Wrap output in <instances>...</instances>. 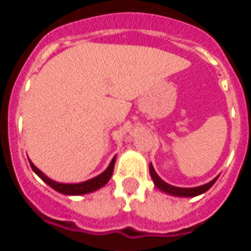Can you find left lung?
<instances>
[{
    "mask_svg": "<svg viewBox=\"0 0 251 251\" xmlns=\"http://www.w3.org/2000/svg\"><path fill=\"white\" fill-rule=\"evenodd\" d=\"M150 174L151 177L153 179V183L156 186L158 190H161L162 192H165V194L171 195V196H177V197H195L199 196V195L203 194L208 190V188L211 187L215 182H216L217 177H215L212 181L210 182L205 183V185L197 186V187H191V188H186V187H176V186H172L170 183L165 182L161 177L157 175V172L153 168L152 163H150Z\"/></svg>",
    "mask_w": 251,
    "mask_h": 251,
    "instance_id": "left-lung-1",
    "label": "left lung"
}]
</instances>
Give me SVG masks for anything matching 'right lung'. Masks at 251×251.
I'll return each instance as SVG.
<instances>
[{"label": "right lung", "instance_id": "1", "mask_svg": "<svg viewBox=\"0 0 251 251\" xmlns=\"http://www.w3.org/2000/svg\"><path fill=\"white\" fill-rule=\"evenodd\" d=\"M115 158L117 156L113 157V159L110 161L109 166L106 167V170L104 172H101L100 175L98 176L93 177V178L88 179V181H84V182H79V183H63V182H56L54 179L49 178L45 174H43L36 166L32 163V162L28 159L30 162V166L32 168L35 174L40 177V178L43 179L44 182L48 183L51 188H54L55 191L60 192V194L63 195H68V196H79V195H85V194H90V192H94L99 188H101L103 186L106 185V182L109 181L110 177L113 175V171H114V163H115Z\"/></svg>", "mask_w": 251, "mask_h": 251}]
</instances>
